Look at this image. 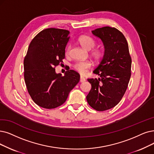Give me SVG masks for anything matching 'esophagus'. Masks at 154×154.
Wrapping results in <instances>:
<instances>
[{"label": "esophagus", "mask_w": 154, "mask_h": 154, "mask_svg": "<svg viewBox=\"0 0 154 154\" xmlns=\"http://www.w3.org/2000/svg\"><path fill=\"white\" fill-rule=\"evenodd\" d=\"M85 81H86V79H85L83 76H80V82L82 83V82H85Z\"/></svg>", "instance_id": "esophagus-1"}]
</instances>
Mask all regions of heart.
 Instances as JSON below:
<instances>
[{"label":"heart","mask_w":154,"mask_h":154,"mask_svg":"<svg viewBox=\"0 0 154 154\" xmlns=\"http://www.w3.org/2000/svg\"><path fill=\"white\" fill-rule=\"evenodd\" d=\"M78 42L80 45L87 50H91L95 45V41L93 38L88 35H82L78 38ZM70 49V46H68L67 48V53H68ZM91 56L93 57L96 60H100L103 56V52L100 48H95L92 50L91 52ZM92 66L91 61L84 60L79 61L76 63L73 66L74 69L79 72V73L85 75L87 72L88 69H90Z\"/></svg>","instance_id":"1"}]
</instances>
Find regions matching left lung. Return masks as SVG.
Returning <instances> with one entry per match:
<instances>
[{"mask_svg": "<svg viewBox=\"0 0 154 154\" xmlns=\"http://www.w3.org/2000/svg\"><path fill=\"white\" fill-rule=\"evenodd\" d=\"M91 32L101 39L105 50L93 71L100 78L87 79L91 88L87 100L92 108L103 111L115 107L125 95L131 77V58L125 36L118 29L105 26Z\"/></svg>", "mask_w": 154, "mask_h": 154, "instance_id": "1", "label": "left lung"}]
</instances>
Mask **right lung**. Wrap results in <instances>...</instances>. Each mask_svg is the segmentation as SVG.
<instances>
[{"label": "right lung", "instance_id": "right-lung-1", "mask_svg": "<svg viewBox=\"0 0 154 154\" xmlns=\"http://www.w3.org/2000/svg\"><path fill=\"white\" fill-rule=\"evenodd\" d=\"M69 35L68 30L45 29L28 47L24 59V81L30 97L41 107L50 109L62 105L79 81L75 71H67L63 76L55 71L65 58Z\"/></svg>", "mask_w": 154, "mask_h": 154}]
</instances>
